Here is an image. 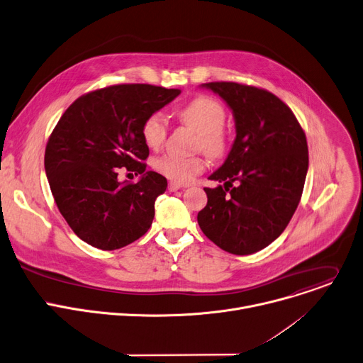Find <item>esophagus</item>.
Listing matches in <instances>:
<instances>
[{"label":"esophagus","mask_w":363,"mask_h":363,"mask_svg":"<svg viewBox=\"0 0 363 363\" xmlns=\"http://www.w3.org/2000/svg\"><path fill=\"white\" fill-rule=\"evenodd\" d=\"M183 186L182 184H179V183H174V182H170L169 183V190L170 191H176V190H179V189H182Z\"/></svg>","instance_id":"obj_1"}]
</instances>
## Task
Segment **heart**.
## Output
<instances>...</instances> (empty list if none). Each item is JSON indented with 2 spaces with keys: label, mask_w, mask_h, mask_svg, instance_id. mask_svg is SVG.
Segmentation results:
<instances>
[{
  "label": "heart",
  "mask_w": 363,
  "mask_h": 363,
  "mask_svg": "<svg viewBox=\"0 0 363 363\" xmlns=\"http://www.w3.org/2000/svg\"><path fill=\"white\" fill-rule=\"evenodd\" d=\"M179 118L199 134V147L215 157L223 152L225 137L222 128L226 113L216 99L197 96L179 111ZM141 137L148 148L158 150L167 137L166 118L160 112L148 115L141 127ZM152 167L174 183L187 184L205 170V160L202 157L161 155L152 161Z\"/></svg>",
  "instance_id": "heart-1"
}]
</instances>
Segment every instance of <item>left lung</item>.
I'll return each instance as SVG.
<instances>
[{
    "instance_id": "left-lung-1",
    "label": "left lung",
    "mask_w": 363,
    "mask_h": 363,
    "mask_svg": "<svg viewBox=\"0 0 363 363\" xmlns=\"http://www.w3.org/2000/svg\"><path fill=\"white\" fill-rule=\"evenodd\" d=\"M202 88L226 102L236 137L225 163L209 176L223 186L205 187L208 205L197 222L223 251L250 255L283 233L298 206L308 170L306 134L293 111L265 89L235 82Z\"/></svg>"
}]
</instances>
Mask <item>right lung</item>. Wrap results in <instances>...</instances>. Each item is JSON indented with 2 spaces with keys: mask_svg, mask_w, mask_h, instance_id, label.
I'll return each mask as SVG.
<instances>
[{
  "mask_svg": "<svg viewBox=\"0 0 363 363\" xmlns=\"http://www.w3.org/2000/svg\"><path fill=\"white\" fill-rule=\"evenodd\" d=\"M180 89L113 85L77 98L62 115L45 154L55 202L84 242L113 251L141 238L154 219L155 199L167 180L145 172L150 151L141 137L148 115L164 108ZM125 167L142 177L119 182Z\"/></svg>",
  "mask_w": 363,
  "mask_h": 363,
  "instance_id": "right-lung-1",
  "label": "right lung"
}]
</instances>
